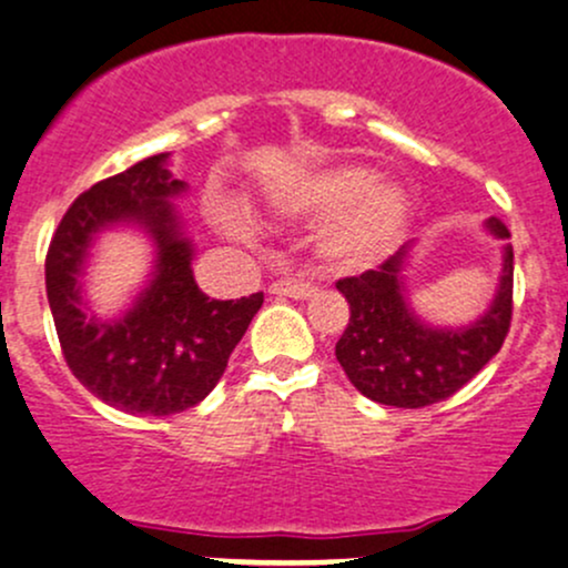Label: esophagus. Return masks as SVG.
<instances>
[{
	"label": "esophagus",
	"instance_id": "esophagus-1",
	"mask_svg": "<svg viewBox=\"0 0 568 568\" xmlns=\"http://www.w3.org/2000/svg\"><path fill=\"white\" fill-rule=\"evenodd\" d=\"M268 294L288 296V300L304 302V300H310V296L315 294V288H313V285H307V283H300V280L283 277V280H274V283L268 285Z\"/></svg>",
	"mask_w": 568,
	"mask_h": 568
}]
</instances>
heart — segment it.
<instances>
[{
  "mask_svg": "<svg viewBox=\"0 0 568 568\" xmlns=\"http://www.w3.org/2000/svg\"><path fill=\"white\" fill-rule=\"evenodd\" d=\"M280 217H326L313 239L318 261L329 272L354 274L375 266L397 242L408 217V195L392 176L373 174L367 165L339 163L302 174L268 195ZM220 229L234 239L253 236L242 212L220 217Z\"/></svg>",
  "mask_w": 568,
  "mask_h": 568,
  "instance_id": "heart-1",
  "label": "heart"
}]
</instances>
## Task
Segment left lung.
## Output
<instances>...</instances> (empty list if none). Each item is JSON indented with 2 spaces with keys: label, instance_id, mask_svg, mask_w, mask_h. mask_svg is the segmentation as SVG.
I'll use <instances>...</instances> for the list:
<instances>
[{
  "label": "left lung",
  "instance_id": "1",
  "mask_svg": "<svg viewBox=\"0 0 568 568\" xmlns=\"http://www.w3.org/2000/svg\"><path fill=\"white\" fill-rule=\"evenodd\" d=\"M485 231L509 239L495 217L487 220ZM410 250L414 242L403 244L378 268L337 283L351 304V321L334 356L364 397L394 408H425L463 389L498 354L511 324V244L500 250L493 302L465 326H435L416 313L405 285Z\"/></svg>",
  "mask_w": 568,
  "mask_h": 568
}]
</instances>
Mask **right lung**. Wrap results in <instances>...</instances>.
Here are the masks:
<instances>
[{
	"label": "right lung",
	"mask_w": 568,
	"mask_h": 568,
	"mask_svg": "<svg viewBox=\"0 0 568 568\" xmlns=\"http://www.w3.org/2000/svg\"><path fill=\"white\" fill-rule=\"evenodd\" d=\"M169 163V152L152 154L81 193L45 255L48 304L68 367L124 414L169 416L199 405L264 304V294L220 302L199 288L195 244L174 204L187 182ZM116 227L153 242V268L134 302L103 320L88 304L82 277L97 239Z\"/></svg>",
	"instance_id": "1"
}]
</instances>
